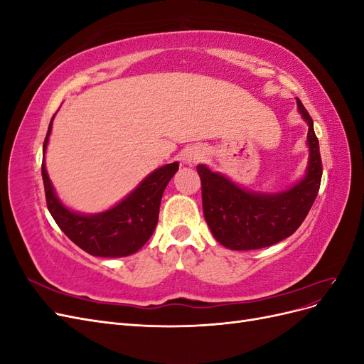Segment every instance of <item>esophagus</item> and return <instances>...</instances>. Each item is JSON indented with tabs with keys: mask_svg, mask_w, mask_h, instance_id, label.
<instances>
[{
	"mask_svg": "<svg viewBox=\"0 0 364 364\" xmlns=\"http://www.w3.org/2000/svg\"><path fill=\"white\" fill-rule=\"evenodd\" d=\"M202 158V153L197 150V149H188L183 153V162L188 164V165H194L200 161Z\"/></svg>",
	"mask_w": 364,
	"mask_h": 364,
	"instance_id": "34e87169",
	"label": "esophagus"
}]
</instances>
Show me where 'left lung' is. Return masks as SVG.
I'll return each mask as SVG.
<instances>
[{"instance_id": "8db88e82", "label": "left lung", "mask_w": 364, "mask_h": 364, "mask_svg": "<svg viewBox=\"0 0 364 364\" xmlns=\"http://www.w3.org/2000/svg\"><path fill=\"white\" fill-rule=\"evenodd\" d=\"M297 109L308 123L310 159L305 178L277 194L240 188L225 176L197 165L202 181L203 215L214 238L232 250H253L277 245L302 225L316 200L322 181V159L313 119L297 98Z\"/></svg>"}]
</instances>
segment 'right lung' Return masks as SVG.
I'll use <instances>...</instances> for the list:
<instances>
[{"mask_svg": "<svg viewBox=\"0 0 364 364\" xmlns=\"http://www.w3.org/2000/svg\"><path fill=\"white\" fill-rule=\"evenodd\" d=\"M53 118L43 141V155L51 134ZM178 170V162L164 165L149 174L124 200L114 208L100 214L83 215L60 203L46 170V162L42 161L43 188L48 211L54 222L80 249L90 255L105 258L132 255L147 243L158 225L159 205L165 186Z\"/></svg>", "mask_w": 364, "mask_h": 364, "instance_id": "obj_1", "label": "right lung"}]
</instances>
